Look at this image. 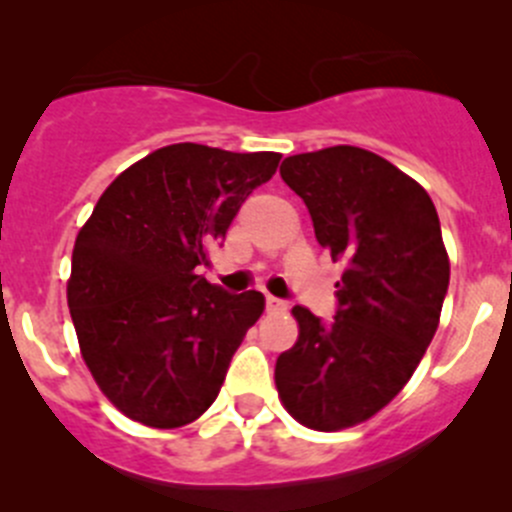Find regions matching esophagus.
I'll return each instance as SVG.
<instances>
[{"instance_id":"34e87169","label":"esophagus","mask_w":512,"mask_h":512,"mask_svg":"<svg viewBox=\"0 0 512 512\" xmlns=\"http://www.w3.org/2000/svg\"><path fill=\"white\" fill-rule=\"evenodd\" d=\"M265 308H267V313H283V310H288V303L280 298H272V295H267Z\"/></svg>"}]
</instances>
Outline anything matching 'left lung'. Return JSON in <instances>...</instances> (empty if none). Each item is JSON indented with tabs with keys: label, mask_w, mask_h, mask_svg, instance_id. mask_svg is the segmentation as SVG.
I'll use <instances>...</instances> for the list:
<instances>
[{
	"label": "left lung",
	"mask_w": 512,
	"mask_h": 512,
	"mask_svg": "<svg viewBox=\"0 0 512 512\" xmlns=\"http://www.w3.org/2000/svg\"><path fill=\"white\" fill-rule=\"evenodd\" d=\"M280 176L346 270L331 323L293 308L298 341L278 356L275 386L295 422L338 432L381 412L412 379L439 326L450 257L424 186L374 151L288 156Z\"/></svg>",
	"instance_id": "left-lung-1"
}]
</instances>
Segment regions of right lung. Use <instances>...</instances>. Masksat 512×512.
Segmentation results:
<instances>
[{"label": "right lung", "mask_w": 512, "mask_h": 512, "mask_svg": "<svg viewBox=\"0 0 512 512\" xmlns=\"http://www.w3.org/2000/svg\"><path fill=\"white\" fill-rule=\"evenodd\" d=\"M278 164L275 151L171 143L121 171L80 227L68 280L80 356L133 422L184 427L217 399L265 298L222 293L197 267Z\"/></svg>", "instance_id": "add662e5"}]
</instances>
